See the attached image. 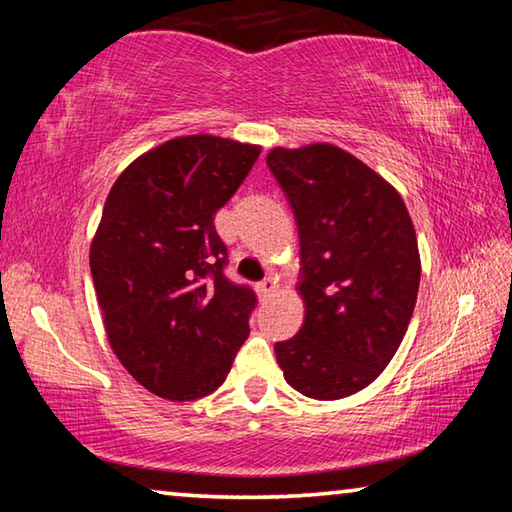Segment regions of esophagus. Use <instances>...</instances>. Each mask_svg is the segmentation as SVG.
<instances>
[{"label":"esophagus","instance_id":"34e87169","mask_svg":"<svg viewBox=\"0 0 512 512\" xmlns=\"http://www.w3.org/2000/svg\"><path fill=\"white\" fill-rule=\"evenodd\" d=\"M273 291H277V282L273 280V277H266V280L257 284V296L259 298H268Z\"/></svg>","mask_w":512,"mask_h":512}]
</instances>
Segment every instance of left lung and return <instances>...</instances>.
Returning <instances> with one entry per match:
<instances>
[{
    "label": "left lung",
    "instance_id": "8db88e82",
    "mask_svg": "<svg viewBox=\"0 0 512 512\" xmlns=\"http://www.w3.org/2000/svg\"><path fill=\"white\" fill-rule=\"evenodd\" d=\"M266 164L296 214L305 302V323L275 357L298 393L341 400L379 377L411 323L413 221L391 183L334 144L277 146Z\"/></svg>",
    "mask_w": 512,
    "mask_h": 512
}]
</instances>
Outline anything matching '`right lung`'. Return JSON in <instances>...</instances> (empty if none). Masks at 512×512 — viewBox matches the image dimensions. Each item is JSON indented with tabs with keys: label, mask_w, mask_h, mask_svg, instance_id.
<instances>
[{
	"label": "right lung",
	"mask_w": 512,
	"mask_h": 512,
	"mask_svg": "<svg viewBox=\"0 0 512 512\" xmlns=\"http://www.w3.org/2000/svg\"><path fill=\"white\" fill-rule=\"evenodd\" d=\"M262 146L185 135L121 171L103 205L90 268L112 352L169 402L214 393L248 339L255 293L223 275L214 214Z\"/></svg>",
	"instance_id": "obj_1"
}]
</instances>
